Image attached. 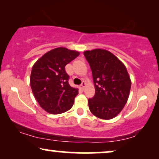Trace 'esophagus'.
<instances>
[{"label": "esophagus", "mask_w": 159, "mask_h": 159, "mask_svg": "<svg viewBox=\"0 0 159 159\" xmlns=\"http://www.w3.org/2000/svg\"><path fill=\"white\" fill-rule=\"evenodd\" d=\"M85 85H86V83L84 81H82V83L81 84V88L82 90H84V88H85Z\"/></svg>", "instance_id": "34e87169"}]
</instances>
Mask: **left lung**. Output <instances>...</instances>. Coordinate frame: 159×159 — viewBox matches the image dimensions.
<instances>
[{"mask_svg": "<svg viewBox=\"0 0 159 159\" xmlns=\"http://www.w3.org/2000/svg\"><path fill=\"white\" fill-rule=\"evenodd\" d=\"M92 70L95 94L88 99L93 115L102 119L116 117L129 96L131 80L125 65L105 49L84 52Z\"/></svg>", "mask_w": 159, "mask_h": 159, "instance_id": "left-lung-1", "label": "left lung"}]
</instances>
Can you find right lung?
I'll return each mask as SVG.
<instances>
[{
	"instance_id": "add662e5",
	"label": "right lung",
	"mask_w": 159,
	"mask_h": 159,
	"mask_svg": "<svg viewBox=\"0 0 159 159\" xmlns=\"http://www.w3.org/2000/svg\"><path fill=\"white\" fill-rule=\"evenodd\" d=\"M78 55L76 51L56 48L43 55L33 66L30 79L32 91L40 106L48 113H62L73 106L78 90L70 86L65 65Z\"/></svg>"
}]
</instances>
